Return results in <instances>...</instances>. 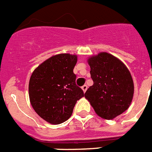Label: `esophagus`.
Segmentation results:
<instances>
[{"instance_id":"34e87169","label":"esophagus","mask_w":152,"mask_h":152,"mask_svg":"<svg viewBox=\"0 0 152 152\" xmlns=\"http://www.w3.org/2000/svg\"><path fill=\"white\" fill-rule=\"evenodd\" d=\"M87 87H87V85H83V86L81 88H82V90L83 91V92H86V91H87Z\"/></svg>"}]
</instances>
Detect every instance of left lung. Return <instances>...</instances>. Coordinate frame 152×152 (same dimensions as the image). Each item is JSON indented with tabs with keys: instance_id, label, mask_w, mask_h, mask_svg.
Here are the masks:
<instances>
[{
	"instance_id": "1",
	"label": "left lung",
	"mask_w": 152,
	"mask_h": 152,
	"mask_svg": "<svg viewBox=\"0 0 152 152\" xmlns=\"http://www.w3.org/2000/svg\"><path fill=\"white\" fill-rule=\"evenodd\" d=\"M94 84L85 97L95 112L105 119H112L125 112L134 96V81L122 61L113 55L102 52L88 59Z\"/></svg>"
}]
</instances>
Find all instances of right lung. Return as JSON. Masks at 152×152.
<instances>
[{
  "mask_svg": "<svg viewBox=\"0 0 152 152\" xmlns=\"http://www.w3.org/2000/svg\"><path fill=\"white\" fill-rule=\"evenodd\" d=\"M76 62V55L60 54L44 61L32 73L30 103L42 119L51 124L69 119L76 102L84 96L76 84L73 69Z\"/></svg>",
  "mask_w": 152,
  "mask_h": 152,
  "instance_id": "obj_1",
  "label": "right lung"
}]
</instances>
